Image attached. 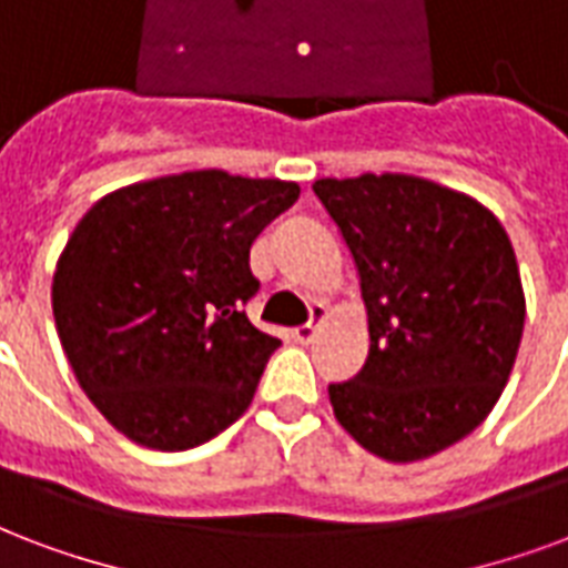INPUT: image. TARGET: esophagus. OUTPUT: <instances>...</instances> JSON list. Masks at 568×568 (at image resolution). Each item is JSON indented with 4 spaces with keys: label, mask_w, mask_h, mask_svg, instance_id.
Segmentation results:
<instances>
[{
    "label": "esophagus",
    "mask_w": 568,
    "mask_h": 568,
    "mask_svg": "<svg viewBox=\"0 0 568 568\" xmlns=\"http://www.w3.org/2000/svg\"><path fill=\"white\" fill-rule=\"evenodd\" d=\"M329 320V308L326 305H311V323H305V326H296L293 329V338L300 341V344H311V341L317 338L320 326Z\"/></svg>",
    "instance_id": "esophagus-1"
}]
</instances>
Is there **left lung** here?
Segmentation results:
<instances>
[{"label":"left lung","mask_w":568,"mask_h":568,"mask_svg":"<svg viewBox=\"0 0 568 568\" xmlns=\"http://www.w3.org/2000/svg\"><path fill=\"white\" fill-rule=\"evenodd\" d=\"M356 260L368 362L332 383L335 419L383 462H425L488 419L524 335L509 233L470 194L410 173L317 179Z\"/></svg>","instance_id":"left-lung-1"}]
</instances>
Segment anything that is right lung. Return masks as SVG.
Instances as JSON below:
<instances>
[{
  "mask_svg": "<svg viewBox=\"0 0 568 568\" xmlns=\"http://www.w3.org/2000/svg\"><path fill=\"white\" fill-rule=\"evenodd\" d=\"M296 182L187 170L89 206L53 272V320L80 389L119 434L194 449L248 410L281 341L251 326L254 239Z\"/></svg>",
  "mask_w": 568,
  "mask_h": 568,
  "instance_id": "obj_1",
  "label": "right lung"
}]
</instances>
